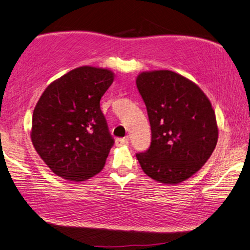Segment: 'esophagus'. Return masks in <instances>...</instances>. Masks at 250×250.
Instances as JSON below:
<instances>
[{
	"label": "esophagus",
	"instance_id": "esophagus-1",
	"mask_svg": "<svg viewBox=\"0 0 250 250\" xmlns=\"http://www.w3.org/2000/svg\"><path fill=\"white\" fill-rule=\"evenodd\" d=\"M129 144L128 138H118L116 139V145L117 146H124V145Z\"/></svg>",
	"mask_w": 250,
	"mask_h": 250
}]
</instances>
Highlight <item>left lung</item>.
I'll return each instance as SVG.
<instances>
[{"label": "left lung", "instance_id": "obj_1", "mask_svg": "<svg viewBox=\"0 0 250 250\" xmlns=\"http://www.w3.org/2000/svg\"><path fill=\"white\" fill-rule=\"evenodd\" d=\"M137 87L152 131L151 145L137 153L138 161L152 179L179 184L200 169L216 146L211 103L191 81L168 70L143 72Z\"/></svg>", "mask_w": 250, "mask_h": 250}]
</instances>
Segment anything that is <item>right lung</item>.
<instances>
[{"mask_svg": "<svg viewBox=\"0 0 250 250\" xmlns=\"http://www.w3.org/2000/svg\"><path fill=\"white\" fill-rule=\"evenodd\" d=\"M112 82L109 70L81 66L54 81L39 98L30 137L56 175L84 181L103 169L115 140L101 98Z\"/></svg>", "mask_w": 250, "mask_h": 250, "instance_id": "add662e5", "label": "right lung"}]
</instances>
